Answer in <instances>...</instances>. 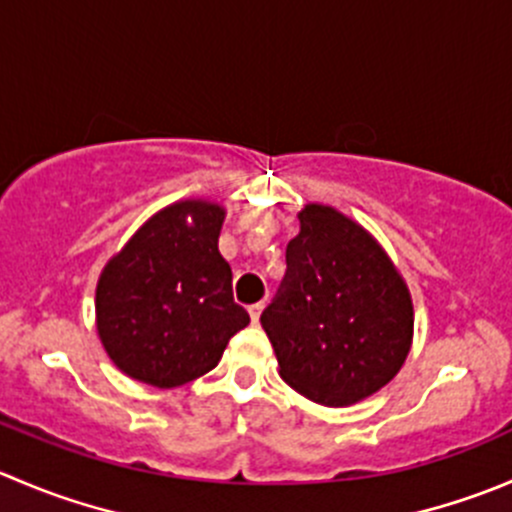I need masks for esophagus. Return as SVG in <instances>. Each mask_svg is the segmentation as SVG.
<instances>
[{"label":"esophagus","mask_w":512,"mask_h":512,"mask_svg":"<svg viewBox=\"0 0 512 512\" xmlns=\"http://www.w3.org/2000/svg\"><path fill=\"white\" fill-rule=\"evenodd\" d=\"M262 310H265V305H262V302H255V305H250V320L260 322Z\"/></svg>","instance_id":"1"}]
</instances>
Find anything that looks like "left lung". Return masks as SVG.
Returning <instances> with one entry per match:
<instances>
[{
  "instance_id": "obj_1",
  "label": "left lung",
  "mask_w": 512,
  "mask_h": 512,
  "mask_svg": "<svg viewBox=\"0 0 512 512\" xmlns=\"http://www.w3.org/2000/svg\"><path fill=\"white\" fill-rule=\"evenodd\" d=\"M287 242V275L260 322L280 377L327 408L370 398L413 345V297L380 242L335 207L310 202Z\"/></svg>"
}]
</instances>
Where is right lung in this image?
<instances>
[{
  "label": "right lung",
  "instance_id": "obj_1",
  "mask_svg": "<svg viewBox=\"0 0 512 512\" xmlns=\"http://www.w3.org/2000/svg\"><path fill=\"white\" fill-rule=\"evenodd\" d=\"M225 207L180 200L155 212L109 257L97 280V335L132 380L177 388L220 362L250 322L232 300V270L220 255Z\"/></svg>",
  "mask_w": 512,
  "mask_h": 512
}]
</instances>
